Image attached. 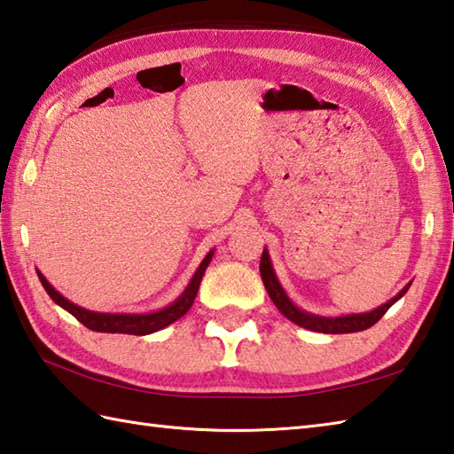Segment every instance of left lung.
I'll return each instance as SVG.
<instances>
[{
	"label": "left lung",
	"mask_w": 454,
	"mask_h": 454,
	"mask_svg": "<svg viewBox=\"0 0 454 454\" xmlns=\"http://www.w3.org/2000/svg\"><path fill=\"white\" fill-rule=\"evenodd\" d=\"M261 276L264 282V288L270 295V300L274 301L276 308L280 309V313L284 317H288L295 325H300L303 329L316 331V333H327V335H339V333H356V331H364L368 327H372L374 323L380 319L384 313L392 308V305L402 298V295L410 290V286H403V290L397 292L390 301L382 303L380 308H376L372 311L366 313H350V316H339V317H323V316H316V313L303 311L301 308H298L290 298L286 290L282 288V284L278 280V276L274 272V266L270 261V254L264 248L262 251V258H261Z\"/></svg>",
	"instance_id": "8db88e82"
}]
</instances>
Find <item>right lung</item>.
<instances>
[{
  "mask_svg": "<svg viewBox=\"0 0 454 454\" xmlns=\"http://www.w3.org/2000/svg\"><path fill=\"white\" fill-rule=\"evenodd\" d=\"M214 248L206 254L201 264L198 266V270L193 272L190 284L186 286L178 298H176L170 305L159 309V311H151V313H101V311H91L86 308H80V305L72 303L70 300L64 298L60 292H57L52 288V284L44 278L41 274V270H36V276L43 284V288L46 290V294L51 295V300L60 305L62 309H67L68 313H72L82 325H86L91 331L98 333H125V335H151V333L160 331L164 327H168L170 323H174L176 319H180L184 313H186L193 300L198 295V288L200 282L206 274V268L209 266L211 258H214Z\"/></svg>",
  "mask_w": 454,
  "mask_h": 454,
  "instance_id": "add662e5",
  "label": "right lung"
}]
</instances>
